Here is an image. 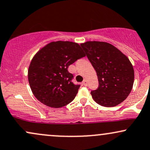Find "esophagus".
I'll return each mask as SVG.
<instances>
[{
  "instance_id": "1",
  "label": "esophagus",
  "mask_w": 150,
  "mask_h": 150,
  "mask_svg": "<svg viewBox=\"0 0 150 150\" xmlns=\"http://www.w3.org/2000/svg\"><path fill=\"white\" fill-rule=\"evenodd\" d=\"M82 85H85V86H87V85H88V82H87V80H84L83 82H82Z\"/></svg>"
}]
</instances>
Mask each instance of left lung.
<instances>
[{
    "label": "left lung",
    "mask_w": 150,
    "mask_h": 150,
    "mask_svg": "<svg viewBox=\"0 0 150 150\" xmlns=\"http://www.w3.org/2000/svg\"><path fill=\"white\" fill-rule=\"evenodd\" d=\"M80 46L99 80V87L91 92L93 99L105 107L123 102L131 92L134 82V69L128 57L109 43L93 41Z\"/></svg>",
    "instance_id": "1"
}]
</instances>
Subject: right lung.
Wrapping results in <instances>:
<instances>
[{
  "label": "right lung",
  "mask_w": 150,
  "mask_h": 150,
  "mask_svg": "<svg viewBox=\"0 0 150 150\" xmlns=\"http://www.w3.org/2000/svg\"><path fill=\"white\" fill-rule=\"evenodd\" d=\"M85 52L78 44L72 42H52L34 55L28 70L30 88L42 104L61 108L75 99L80 85H74L73 74L68 68Z\"/></svg>",
  "instance_id": "1"
}]
</instances>
